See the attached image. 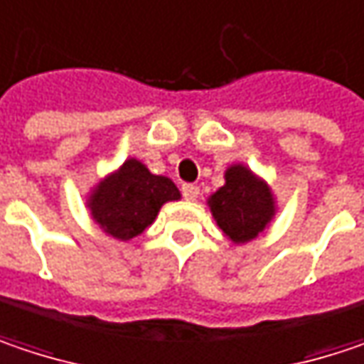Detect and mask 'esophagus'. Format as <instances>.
<instances>
[{
  "mask_svg": "<svg viewBox=\"0 0 364 364\" xmlns=\"http://www.w3.org/2000/svg\"><path fill=\"white\" fill-rule=\"evenodd\" d=\"M181 191H183V198L185 200H189V202H193L198 196H200V187L198 185H193V183H185L181 187Z\"/></svg>",
  "mask_w": 364,
  "mask_h": 364,
  "instance_id": "obj_1",
  "label": "esophagus"
}]
</instances>
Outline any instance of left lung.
Returning a JSON list of instances; mask_svg holds the SVG:
<instances>
[{
	"mask_svg": "<svg viewBox=\"0 0 364 364\" xmlns=\"http://www.w3.org/2000/svg\"><path fill=\"white\" fill-rule=\"evenodd\" d=\"M210 212L228 241L243 245L266 230L276 216V198L245 164H230L225 185L208 198Z\"/></svg>",
	"mask_w": 364,
	"mask_h": 364,
	"instance_id": "8db88e82",
	"label": "left lung"
}]
</instances>
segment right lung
<instances>
[{
  "label": "right lung",
  "instance_id": "add662e5",
  "mask_svg": "<svg viewBox=\"0 0 364 364\" xmlns=\"http://www.w3.org/2000/svg\"><path fill=\"white\" fill-rule=\"evenodd\" d=\"M181 200L168 177L152 175L138 159H127L92 187L86 205L102 232L119 241H132L152 225L166 202Z\"/></svg>",
  "mask_w": 364,
  "mask_h": 364
}]
</instances>
